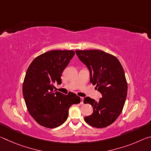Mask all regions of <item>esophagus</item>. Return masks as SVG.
Instances as JSON below:
<instances>
[{
  "label": "esophagus",
  "mask_w": 151,
  "mask_h": 151,
  "mask_svg": "<svg viewBox=\"0 0 151 151\" xmlns=\"http://www.w3.org/2000/svg\"><path fill=\"white\" fill-rule=\"evenodd\" d=\"M83 99H84L83 98V97H81V104H84Z\"/></svg>",
  "instance_id": "esophagus-1"
}]
</instances>
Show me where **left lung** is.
<instances>
[{
	"label": "left lung",
	"instance_id": "8db88e82",
	"mask_svg": "<svg viewBox=\"0 0 151 151\" xmlns=\"http://www.w3.org/2000/svg\"><path fill=\"white\" fill-rule=\"evenodd\" d=\"M76 55L90 70L91 82L103 97L98 102L90 97L84 103L91 104L93 113L85 118L91 126L101 129L116 121L123 109L128 85L124 71L116 57L100 50H76Z\"/></svg>",
	"mask_w": 151,
	"mask_h": 151
}]
</instances>
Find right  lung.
<instances>
[{
  "mask_svg": "<svg viewBox=\"0 0 151 151\" xmlns=\"http://www.w3.org/2000/svg\"><path fill=\"white\" fill-rule=\"evenodd\" d=\"M74 50H54L38 56L30 63L22 85V94L29 114L38 124L53 129L67 119L68 109L81 103L70 92L67 95L54 90L61 84V76L75 55Z\"/></svg>",
  "mask_w": 151,
  "mask_h": 151,
  "instance_id": "add662e5",
  "label": "right lung"
}]
</instances>
